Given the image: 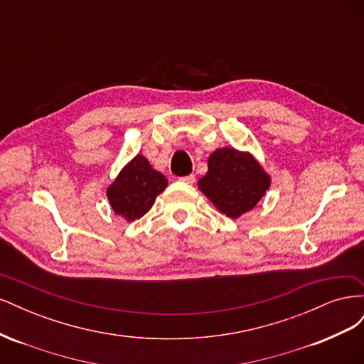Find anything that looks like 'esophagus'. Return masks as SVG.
<instances>
[{
    "label": "esophagus",
    "mask_w": 364,
    "mask_h": 364,
    "mask_svg": "<svg viewBox=\"0 0 364 364\" xmlns=\"http://www.w3.org/2000/svg\"><path fill=\"white\" fill-rule=\"evenodd\" d=\"M179 181L185 182V183H190V185H193V183L196 182V176H194V174H188V176H183V178H181Z\"/></svg>",
    "instance_id": "34e87169"
}]
</instances>
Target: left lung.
I'll list each match as a JSON object with an SVG mask.
<instances>
[{
	"label": "left lung",
	"mask_w": 364,
	"mask_h": 364,
	"mask_svg": "<svg viewBox=\"0 0 364 364\" xmlns=\"http://www.w3.org/2000/svg\"><path fill=\"white\" fill-rule=\"evenodd\" d=\"M270 183V174L250 151L222 147L209 155L208 171L197 186L220 213L238 218L258 205Z\"/></svg>",
	"instance_id": "1"
}]
</instances>
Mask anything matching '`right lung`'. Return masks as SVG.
<instances>
[{
	"mask_svg": "<svg viewBox=\"0 0 364 364\" xmlns=\"http://www.w3.org/2000/svg\"><path fill=\"white\" fill-rule=\"evenodd\" d=\"M167 178L153 168L146 156L138 153L121 168L114 182L109 183L106 196L115 215L130 223L150 211L156 197L167 188Z\"/></svg>",
	"mask_w": 364,
	"mask_h": 364,
	"instance_id": "1",
	"label": "right lung"
}]
</instances>
